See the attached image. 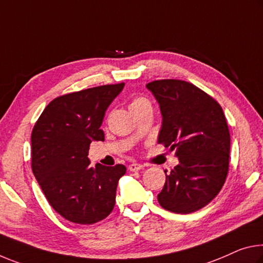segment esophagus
Returning <instances> with one entry per match:
<instances>
[{
	"mask_svg": "<svg viewBox=\"0 0 263 263\" xmlns=\"http://www.w3.org/2000/svg\"><path fill=\"white\" fill-rule=\"evenodd\" d=\"M144 166L141 164H137V162H132V164L128 165V170L131 171V172H137V171H140L143 170Z\"/></svg>",
	"mask_w": 263,
	"mask_h": 263,
	"instance_id": "1",
	"label": "esophagus"
}]
</instances>
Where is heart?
<instances>
[{"mask_svg": "<svg viewBox=\"0 0 263 263\" xmlns=\"http://www.w3.org/2000/svg\"><path fill=\"white\" fill-rule=\"evenodd\" d=\"M146 104H149L146 98H144V97H136V98L132 99V102L130 104V110L133 111V110H136V109H139V107L146 105Z\"/></svg>", "mask_w": 263, "mask_h": 263, "instance_id": "heart-1", "label": "heart"}]
</instances>
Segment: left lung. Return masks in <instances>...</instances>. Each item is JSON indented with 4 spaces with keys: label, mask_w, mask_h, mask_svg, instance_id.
<instances>
[{
    "label": "left lung",
    "mask_w": 263,
    "mask_h": 263,
    "mask_svg": "<svg viewBox=\"0 0 263 263\" xmlns=\"http://www.w3.org/2000/svg\"><path fill=\"white\" fill-rule=\"evenodd\" d=\"M159 104L158 143L176 149L179 164L166 174L158 201L165 210L189 214L208 205L228 173L231 136L223 111L211 96L189 82L161 79L146 84Z\"/></svg>",
    "instance_id": "1"
}]
</instances>
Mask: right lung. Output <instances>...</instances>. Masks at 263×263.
I'll use <instances>...</instances> for the list:
<instances>
[{
    "label": "right lung",
    "instance_id": "1",
    "mask_svg": "<svg viewBox=\"0 0 263 263\" xmlns=\"http://www.w3.org/2000/svg\"><path fill=\"white\" fill-rule=\"evenodd\" d=\"M124 83L57 97L42 112L31 133V167L45 198L58 214L79 224L105 219L115 207L124 165L91 167L92 141H104L105 111Z\"/></svg>",
    "mask_w": 263,
    "mask_h": 263
}]
</instances>
